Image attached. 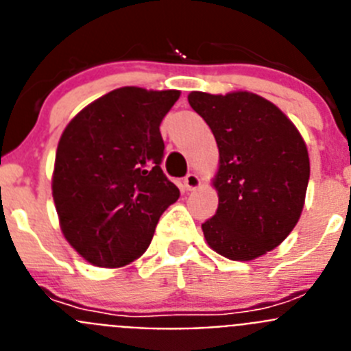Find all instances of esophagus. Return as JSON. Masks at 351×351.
Wrapping results in <instances>:
<instances>
[{"label": "esophagus", "instance_id": "34e87169", "mask_svg": "<svg viewBox=\"0 0 351 351\" xmlns=\"http://www.w3.org/2000/svg\"><path fill=\"white\" fill-rule=\"evenodd\" d=\"M200 184H202V181H200V178H198L197 173H188V176L184 178V190L186 191L197 190V188H200Z\"/></svg>", "mask_w": 351, "mask_h": 351}]
</instances>
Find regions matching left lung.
Here are the masks:
<instances>
[{
    "label": "left lung",
    "mask_w": 351,
    "mask_h": 351,
    "mask_svg": "<svg viewBox=\"0 0 351 351\" xmlns=\"http://www.w3.org/2000/svg\"><path fill=\"white\" fill-rule=\"evenodd\" d=\"M191 108L219 151L213 186L218 210L202 225L209 247L250 262L280 246L297 225L309 181V154L295 125L250 91H191Z\"/></svg>",
    "instance_id": "8db88e82"
}]
</instances>
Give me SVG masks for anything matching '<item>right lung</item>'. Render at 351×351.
I'll list each match as a JSON object with an SVG mask.
<instances>
[{
  "mask_svg": "<svg viewBox=\"0 0 351 351\" xmlns=\"http://www.w3.org/2000/svg\"><path fill=\"white\" fill-rule=\"evenodd\" d=\"M181 93L114 89L64 128L52 172V198L70 246L86 262L116 269L151 244L163 210L179 198L161 170V119Z\"/></svg>",
  "mask_w": 351,
  "mask_h": 351,
  "instance_id": "obj_1",
  "label": "right lung"
}]
</instances>
